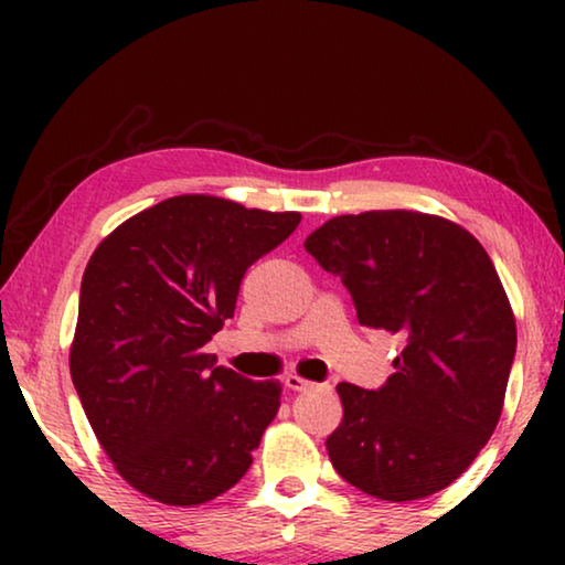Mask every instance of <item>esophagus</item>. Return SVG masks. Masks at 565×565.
<instances>
[{
  "mask_svg": "<svg viewBox=\"0 0 565 565\" xmlns=\"http://www.w3.org/2000/svg\"><path fill=\"white\" fill-rule=\"evenodd\" d=\"M316 383H311V381H306V377H300V375H288L285 377V388H290V391H308V388H313Z\"/></svg>",
  "mask_w": 565,
  "mask_h": 565,
  "instance_id": "1",
  "label": "esophagus"
}]
</instances>
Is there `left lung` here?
<instances>
[{"instance_id":"8db88e82","label":"left lung","mask_w":565,"mask_h":565,"mask_svg":"<svg viewBox=\"0 0 565 565\" xmlns=\"http://www.w3.org/2000/svg\"><path fill=\"white\" fill-rule=\"evenodd\" d=\"M306 252L342 277L370 329L404 350L377 391L339 383L329 460L354 489L414 501L450 486L497 429L516 323L497 267L458 223L414 211L337 215Z\"/></svg>"}]
</instances>
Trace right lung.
Listing matches in <instances>:
<instances>
[{"instance_id": "add662e5", "label": "right lung", "mask_w": 565, "mask_h": 565, "mask_svg": "<svg viewBox=\"0 0 565 565\" xmlns=\"http://www.w3.org/2000/svg\"><path fill=\"white\" fill-rule=\"evenodd\" d=\"M213 195H177L120 223L82 277L74 388L115 470L146 497L205 504L249 470L280 383L215 365L246 269L298 228Z\"/></svg>"}]
</instances>
